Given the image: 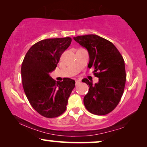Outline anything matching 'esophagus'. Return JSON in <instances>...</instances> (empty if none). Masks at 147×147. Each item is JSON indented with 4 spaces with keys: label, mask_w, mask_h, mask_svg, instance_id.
I'll use <instances>...</instances> for the list:
<instances>
[{
    "label": "esophagus",
    "mask_w": 147,
    "mask_h": 147,
    "mask_svg": "<svg viewBox=\"0 0 147 147\" xmlns=\"http://www.w3.org/2000/svg\"><path fill=\"white\" fill-rule=\"evenodd\" d=\"M80 84V82L79 81V80H76V85L77 86L78 85V84Z\"/></svg>",
    "instance_id": "esophagus-1"
}]
</instances>
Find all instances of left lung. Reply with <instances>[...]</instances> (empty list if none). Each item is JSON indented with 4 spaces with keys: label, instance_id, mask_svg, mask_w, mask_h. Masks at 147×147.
<instances>
[{
    "label": "left lung",
    "instance_id": "obj_1",
    "mask_svg": "<svg viewBox=\"0 0 147 147\" xmlns=\"http://www.w3.org/2000/svg\"><path fill=\"white\" fill-rule=\"evenodd\" d=\"M74 39L87 49L88 67H93L94 76L99 78L95 84L87 78L82 80L89 86L84 98V106L92 114L106 115L117 106L123 94L126 84L123 57L113 43L98 35H81Z\"/></svg>",
    "mask_w": 147,
    "mask_h": 147
}]
</instances>
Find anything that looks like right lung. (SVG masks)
I'll return each mask as SVG.
<instances>
[{
	"mask_svg": "<svg viewBox=\"0 0 147 147\" xmlns=\"http://www.w3.org/2000/svg\"><path fill=\"white\" fill-rule=\"evenodd\" d=\"M71 42V37L41 40L30 48L22 63L24 92L32 107L44 117L55 118L63 114L75 87V81L70 78L56 82L49 75Z\"/></svg>",
	"mask_w": 147,
	"mask_h": 147,
	"instance_id": "right-lung-1",
	"label": "right lung"
}]
</instances>
